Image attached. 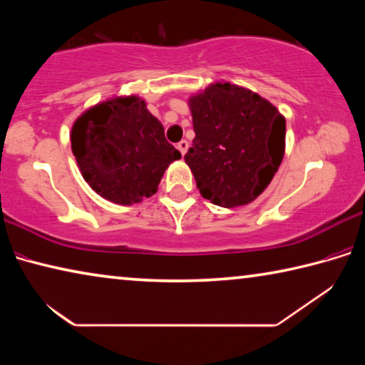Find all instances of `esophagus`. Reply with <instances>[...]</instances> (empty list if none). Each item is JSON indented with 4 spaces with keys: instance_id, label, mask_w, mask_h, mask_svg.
Listing matches in <instances>:
<instances>
[{
    "instance_id": "obj_1",
    "label": "esophagus",
    "mask_w": 365,
    "mask_h": 365,
    "mask_svg": "<svg viewBox=\"0 0 365 365\" xmlns=\"http://www.w3.org/2000/svg\"><path fill=\"white\" fill-rule=\"evenodd\" d=\"M188 146H190V143L187 140H182L180 143L177 145V148H178V151L182 153V156H185V154H187V151H188Z\"/></svg>"
}]
</instances>
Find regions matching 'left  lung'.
Returning a JSON list of instances; mask_svg holds the SVG:
<instances>
[{"mask_svg": "<svg viewBox=\"0 0 365 365\" xmlns=\"http://www.w3.org/2000/svg\"><path fill=\"white\" fill-rule=\"evenodd\" d=\"M188 106L195 140L185 163L201 196L222 207L250 205L280 168L285 117L265 98L228 82L211 83Z\"/></svg>", "mask_w": 365, "mask_h": 365, "instance_id": "1", "label": "left lung"}]
</instances>
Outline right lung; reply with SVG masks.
I'll use <instances>...</instances> for the list:
<instances>
[{
	"instance_id": "right-lung-1",
	"label": "right lung",
	"mask_w": 365,
	"mask_h": 365,
	"mask_svg": "<svg viewBox=\"0 0 365 365\" xmlns=\"http://www.w3.org/2000/svg\"><path fill=\"white\" fill-rule=\"evenodd\" d=\"M72 153L85 182L104 200L133 205L158 191L165 169L180 159L164 127L140 96H115L73 122Z\"/></svg>"
}]
</instances>
